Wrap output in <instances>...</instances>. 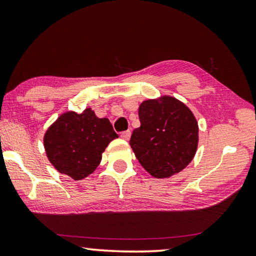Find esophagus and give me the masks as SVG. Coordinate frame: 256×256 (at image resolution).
Instances as JSON below:
<instances>
[{
  "label": "esophagus",
  "instance_id": "esophagus-1",
  "mask_svg": "<svg viewBox=\"0 0 256 256\" xmlns=\"http://www.w3.org/2000/svg\"><path fill=\"white\" fill-rule=\"evenodd\" d=\"M130 130H126V132H121V138H124V140H126V141H128L129 138H130Z\"/></svg>",
  "mask_w": 256,
  "mask_h": 256
}]
</instances>
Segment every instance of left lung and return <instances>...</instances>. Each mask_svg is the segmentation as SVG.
Returning a JSON list of instances; mask_svg holds the SVG:
<instances>
[{
  "instance_id": "obj_1",
  "label": "left lung",
  "mask_w": 256,
  "mask_h": 256,
  "mask_svg": "<svg viewBox=\"0 0 256 256\" xmlns=\"http://www.w3.org/2000/svg\"><path fill=\"white\" fill-rule=\"evenodd\" d=\"M141 127L132 132L136 158L155 178H169L185 169L198 146V122L186 104L162 96L140 104Z\"/></svg>"
}]
</instances>
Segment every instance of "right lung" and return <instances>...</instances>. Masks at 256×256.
<instances>
[{"label":"right lung","instance_id":"right-lung-1","mask_svg":"<svg viewBox=\"0 0 256 256\" xmlns=\"http://www.w3.org/2000/svg\"><path fill=\"white\" fill-rule=\"evenodd\" d=\"M118 138L108 118L86 108L82 114H62L45 132L44 148L59 172L80 180L96 169L106 146Z\"/></svg>","mask_w":256,"mask_h":256}]
</instances>
